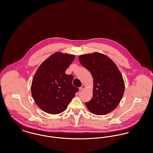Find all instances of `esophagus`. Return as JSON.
Listing matches in <instances>:
<instances>
[{
  "label": "esophagus",
  "instance_id": "34e87169",
  "mask_svg": "<svg viewBox=\"0 0 153 153\" xmlns=\"http://www.w3.org/2000/svg\"><path fill=\"white\" fill-rule=\"evenodd\" d=\"M85 87L84 85H82V86L81 87L79 88V89L80 90H83L84 89H85Z\"/></svg>",
  "mask_w": 153,
  "mask_h": 153
}]
</instances>
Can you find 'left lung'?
I'll list each match as a JSON object with an SVG mask.
<instances>
[{
    "label": "left lung",
    "mask_w": 153,
    "mask_h": 153,
    "mask_svg": "<svg viewBox=\"0 0 153 153\" xmlns=\"http://www.w3.org/2000/svg\"><path fill=\"white\" fill-rule=\"evenodd\" d=\"M79 59L91 72L94 82L93 97L85 102L88 109L98 115L111 112L118 105L124 92L123 79L117 66L99 53L82 55Z\"/></svg>",
    "instance_id": "1"
}]
</instances>
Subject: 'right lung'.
I'll use <instances>...</instances> for the list:
<instances>
[{
	"label": "right lung",
	"mask_w": 153,
	"mask_h": 153,
	"mask_svg": "<svg viewBox=\"0 0 153 153\" xmlns=\"http://www.w3.org/2000/svg\"><path fill=\"white\" fill-rule=\"evenodd\" d=\"M74 59V55L56 53L36 71L32 81L31 94L37 105L45 112L51 114L62 112L79 91L72 84L73 76L65 74Z\"/></svg>",
	"instance_id": "add662e5"
}]
</instances>
